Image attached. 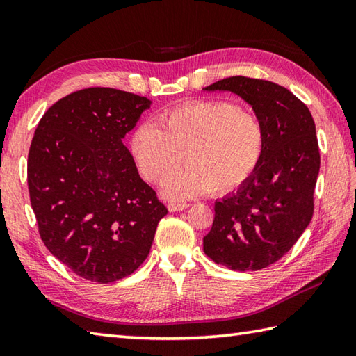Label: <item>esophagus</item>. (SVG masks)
<instances>
[{"mask_svg": "<svg viewBox=\"0 0 356 356\" xmlns=\"http://www.w3.org/2000/svg\"><path fill=\"white\" fill-rule=\"evenodd\" d=\"M190 207L188 204H168V210L171 213H176V211H184L186 208Z\"/></svg>", "mask_w": 356, "mask_h": 356, "instance_id": "obj_1", "label": "esophagus"}]
</instances>
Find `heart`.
<instances>
[{
  "mask_svg": "<svg viewBox=\"0 0 356 356\" xmlns=\"http://www.w3.org/2000/svg\"><path fill=\"white\" fill-rule=\"evenodd\" d=\"M264 145L259 118L227 100L185 103L160 115V128L145 122L129 137L137 170L152 184L160 182L184 154L186 166L162 184V194L170 200L238 190L254 174Z\"/></svg>",
  "mask_w": 356,
  "mask_h": 356,
  "instance_id": "obj_1",
  "label": "heart"
}]
</instances>
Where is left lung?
<instances>
[{"label":"left lung","instance_id":"8db88e82","mask_svg":"<svg viewBox=\"0 0 356 356\" xmlns=\"http://www.w3.org/2000/svg\"><path fill=\"white\" fill-rule=\"evenodd\" d=\"M204 90L239 95L266 132L253 176L238 191L216 200L204 252L229 270L266 268L295 245L312 220L321 163L315 122L296 95L273 81L238 75Z\"/></svg>","mask_w":356,"mask_h":356}]
</instances>
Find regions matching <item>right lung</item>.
I'll use <instances>...</instances> for the list:
<instances>
[{
    "label": "right lung",
    "instance_id": "add662e5",
    "mask_svg": "<svg viewBox=\"0 0 356 356\" xmlns=\"http://www.w3.org/2000/svg\"><path fill=\"white\" fill-rule=\"evenodd\" d=\"M151 103L113 88L81 89L52 104L35 129L27 185L40 236L88 281L134 273L168 214L123 145Z\"/></svg>",
    "mask_w": 356,
    "mask_h": 356
}]
</instances>
